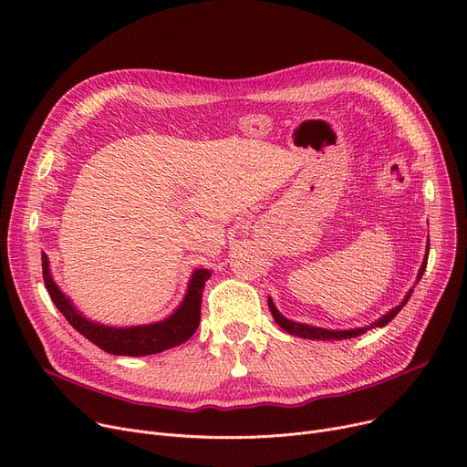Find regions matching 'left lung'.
Listing matches in <instances>:
<instances>
[{
  "label": "left lung",
  "mask_w": 467,
  "mask_h": 467,
  "mask_svg": "<svg viewBox=\"0 0 467 467\" xmlns=\"http://www.w3.org/2000/svg\"><path fill=\"white\" fill-rule=\"evenodd\" d=\"M426 248H428V250H426V257H424V261H422V266H420V271H419V276H416V282H419V280L422 278V275H424V271H426L430 244H428ZM410 293H412V289H409V293L405 296V299L401 301V305H398L396 308H391L388 314H384V316L380 317V320H377L375 324L367 326V327H358V329H347V331H335V329L331 331V329H324V327H314V326H308V324H297V322H291V320H287V317H284V316L280 314V310L275 306L273 299H268V308H271L273 317L276 320V324H278L284 331H287L289 335L303 337V338H310V340H342V338H354V337H358V335H361V333H367V331L373 329V327H384L386 324H389V322L394 320V317L398 316V312L407 305V301H409V297H410Z\"/></svg>",
  "instance_id": "1"
}]
</instances>
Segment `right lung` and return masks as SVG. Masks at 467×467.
I'll return each instance as SVG.
<instances>
[{
  "instance_id": "obj_1",
  "label": "right lung",
  "mask_w": 467,
  "mask_h": 467,
  "mask_svg": "<svg viewBox=\"0 0 467 467\" xmlns=\"http://www.w3.org/2000/svg\"><path fill=\"white\" fill-rule=\"evenodd\" d=\"M43 282L51 296L57 308L64 314L66 320L73 329H78L87 337L98 348L115 356H151L164 352L168 348L180 347L182 342L189 340L196 327L201 324V305L204 284L210 278V271L199 268L194 271L189 282L185 299L170 314L166 320L150 324V326H134V327H109L87 320V317L71 305V301L58 289L48 268V259L43 254Z\"/></svg>"
}]
</instances>
